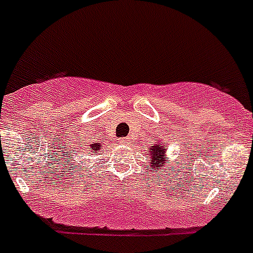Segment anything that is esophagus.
Instances as JSON below:
<instances>
[{
    "instance_id": "obj_1",
    "label": "esophagus",
    "mask_w": 253,
    "mask_h": 253,
    "mask_svg": "<svg viewBox=\"0 0 253 253\" xmlns=\"http://www.w3.org/2000/svg\"><path fill=\"white\" fill-rule=\"evenodd\" d=\"M118 143H120L121 145H126V144L128 143V140H127L126 137H123V139H118Z\"/></svg>"
}]
</instances>
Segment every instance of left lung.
I'll return each instance as SVG.
<instances>
[{
	"label": "left lung",
	"instance_id": "8db88e82",
	"mask_svg": "<svg viewBox=\"0 0 253 253\" xmlns=\"http://www.w3.org/2000/svg\"><path fill=\"white\" fill-rule=\"evenodd\" d=\"M166 154V149H165V146L162 144H153L152 148H149V153L146 154V158L150 159V165H152L153 169H156L157 167H162L163 165H158V163H162L165 161H167V158L165 157ZM169 162V161H167ZM155 166L153 167L152 165Z\"/></svg>",
	"mask_w": 253,
	"mask_h": 253
}]
</instances>
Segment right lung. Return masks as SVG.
<instances>
[{
  "instance_id": "1",
  "label": "right lung",
  "mask_w": 253,
  "mask_h": 253,
  "mask_svg": "<svg viewBox=\"0 0 253 253\" xmlns=\"http://www.w3.org/2000/svg\"><path fill=\"white\" fill-rule=\"evenodd\" d=\"M82 146V145H81ZM100 144L99 143H95V144H90V145H84V148H81V152L84 153V150H87V152L88 153H91V152H94V150H99L100 149ZM81 163H78V166H80Z\"/></svg>"
}]
</instances>
